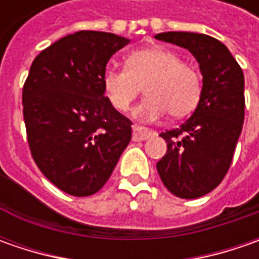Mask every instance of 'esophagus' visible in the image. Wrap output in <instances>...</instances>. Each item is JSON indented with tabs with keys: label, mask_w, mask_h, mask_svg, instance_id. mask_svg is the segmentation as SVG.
<instances>
[{
	"label": "esophagus",
	"mask_w": 259,
	"mask_h": 259,
	"mask_svg": "<svg viewBox=\"0 0 259 259\" xmlns=\"http://www.w3.org/2000/svg\"><path fill=\"white\" fill-rule=\"evenodd\" d=\"M151 135H154V133L150 131L148 128L140 126V125H134L133 126V140L134 141H144L147 138H150Z\"/></svg>",
	"instance_id": "esophagus-1"
}]
</instances>
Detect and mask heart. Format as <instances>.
Returning a JSON list of instances; mask_svg holds the SVG:
<instances>
[{"label": "heart", "mask_w": 259, "mask_h": 259, "mask_svg": "<svg viewBox=\"0 0 259 259\" xmlns=\"http://www.w3.org/2000/svg\"><path fill=\"white\" fill-rule=\"evenodd\" d=\"M104 91L116 111L130 109L144 89L147 94L134 109L135 118L154 121L168 114H190L202 96V77L192 65L167 47H148L126 56L125 67H108L102 76Z\"/></svg>", "instance_id": "heart-1"}]
</instances>
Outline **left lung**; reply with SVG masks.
I'll list each match as a JSON object with an SVG mask.
<instances>
[{
    "label": "left lung",
    "mask_w": 259,
    "mask_h": 259,
    "mask_svg": "<svg viewBox=\"0 0 259 259\" xmlns=\"http://www.w3.org/2000/svg\"><path fill=\"white\" fill-rule=\"evenodd\" d=\"M155 38L187 49L203 76L202 96L192 116L160 134L167 153L157 163L168 192L197 199L219 186L232 163L244 124V73L228 47L210 35L167 31Z\"/></svg>",
    "instance_id": "left-lung-1"
}]
</instances>
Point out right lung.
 I'll return each mask as SVG.
<instances>
[{"mask_svg":"<svg viewBox=\"0 0 259 259\" xmlns=\"http://www.w3.org/2000/svg\"><path fill=\"white\" fill-rule=\"evenodd\" d=\"M128 38L77 31L35 57L23 88L27 140L35 164L67 194L101 190L131 141L133 122L105 96L102 76Z\"/></svg>","mask_w":259,"mask_h":259,"instance_id":"add662e5","label":"right lung"}]
</instances>
